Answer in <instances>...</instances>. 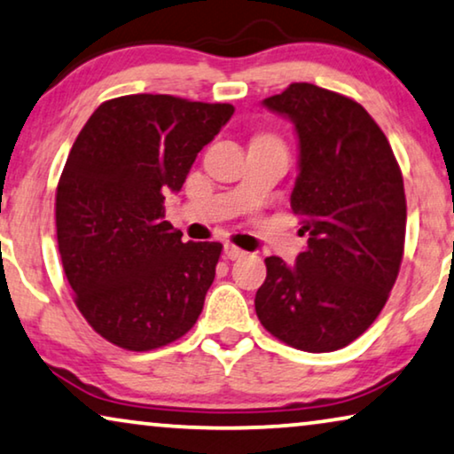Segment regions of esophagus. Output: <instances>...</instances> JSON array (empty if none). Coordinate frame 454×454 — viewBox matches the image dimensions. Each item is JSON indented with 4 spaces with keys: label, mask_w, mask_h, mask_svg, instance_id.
I'll list each match as a JSON object with an SVG mask.
<instances>
[{
    "label": "esophagus",
    "mask_w": 454,
    "mask_h": 454,
    "mask_svg": "<svg viewBox=\"0 0 454 454\" xmlns=\"http://www.w3.org/2000/svg\"><path fill=\"white\" fill-rule=\"evenodd\" d=\"M247 252H244L238 246H231V244L225 246V258H229V260H239V258H244Z\"/></svg>",
    "instance_id": "esophagus-1"
}]
</instances>
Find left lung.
<instances>
[{
	"mask_svg": "<svg viewBox=\"0 0 454 454\" xmlns=\"http://www.w3.org/2000/svg\"><path fill=\"white\" fill-rule=\"evenodd\" d=\"M262 105L295 126L291 208L308 247L294 266L264 260L254 306L283 343L337 351L368 331L399 275L407 223L399 163L368 111L339 92L295 82Z\"/></svg>",
	"mask_w": 454,
	"mask_h": 454,
	"instance_id": "1",
	"label": "left lung"
}]
</instances>
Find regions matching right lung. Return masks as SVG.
<instances>
[{"mask_svg": "<svg viewBox=\"0 0 454 454\" xmlns=\"http://www.w3.org/2000/svg\"><path fill=\"white\" fill-rule=\"evenodd\" d=\"M233 111L128 95L98 105L74 142L55 196L59 256L80 314L109 343L151 351L196 325L223 246L184 244L163 202Z\"/></svg>", "mask_w": 454, "mask_h": 454, "instance_id": "right-lung-1", "label": "right lung"}]
</instances>
